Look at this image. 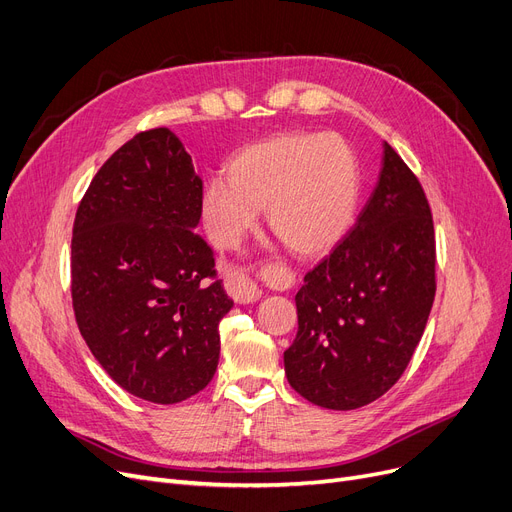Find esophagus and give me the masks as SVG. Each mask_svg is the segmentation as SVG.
Returning a JSON list of instances; mask_svg holds the SVG:
<instances>
[{
    "label": "esophagus",
    "mask_w": 512,
    "mask_h": 512,
    "mask_svg": "<svg viewBox=\"0 0 512 512\" xmlns=\"http://www.w3.org/2000/svg\"><path fill=\"white\" fill-rule=\"evenodd\" d=\"M224 288H227L229 296H231L235 302H241V304L254 302V300H258V296H260L258 285H256L248 275L241 273V271H231V273L227 275V279H224Z\"/></svg>",
    "instance_id": "1"
}]
</instances>
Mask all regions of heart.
Segmentation results:
<instances>
[{
    "instance_id": "obj_1",
    "label": "heart",
    "mask_w": 512,
    "mask_h": 512,
    "mask_svg": "<svg viewBox=\"0 0 512 512\" xmlns=\"http://www.w3.org/2000/svg\"><path fill=\"white\" fill-rule=\"evenodd\" d=\"M359 199V163L336 134L283 132L243 147L212 180L201 218L218 250H235L267 212L273 235L290 252H330L351 227Z\"/></svg>"
}]
</instances>
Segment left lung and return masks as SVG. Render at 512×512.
Instances as JSON below:
<instances>
[{"label":"left lung","mask_w":512,"mask_h":512,"mask_svg":"<svg viewBox=\"0 0 512 512\" xmlns=\"http://www.w3.org/2000/svg\"><path fill=\"white\" fill-rule=\"evenodd\" d=\"M435 227L416 174L384 142L355 227L304 275L298 334L283 353L296 393L327 410L382 397L410 363L435 300Z\"/></svg>","instance_id":"1"}]
</instances>
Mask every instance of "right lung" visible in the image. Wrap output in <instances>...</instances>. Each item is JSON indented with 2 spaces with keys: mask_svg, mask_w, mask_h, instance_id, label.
Returning a JSON list of instances; mask_svg holds the SVG:
<instances>
[{
  "mask_svg": "<svg viewBox=\"0 0 512 512\" xmlns=\"http://www.w3.org/2000/svg\"><path fill=\"white\" fill-rule=\"evenodd\" d=\"M203 182L168 128L136 134L96 172L71 239L81 336L130 395L180 403L214 378L233 300L195 233Z\"/></svg>",
  "mask_w": 512,
  "mask_h": 512,
  "instance_id": "1",
  "label": "right lung"
}]
</instances>
